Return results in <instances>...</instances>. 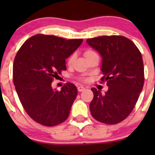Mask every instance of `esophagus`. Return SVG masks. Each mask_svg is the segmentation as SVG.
Here are the masks:
<instances>
[{
  "mask_svg": "<svg viewBox=\"0 0 155 155\" xmlns=\"http://www.w3.org/2000/svg\"><path fill=\"white\" fill-rule=\"evenodd\" d=\"M85 87H84L83 86H79V87H78V91H79V92L83 91L85 90Z\"/></svg>",
  "mask_w": 155,
  "mask_h": 155,
  "instance_id": "obj_1",
  "label": "esophagus"
}]
</instances>
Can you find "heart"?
<instances>
[{"mask_svg":"<svg viewBox=\"0 0 155 155\" xmlns=\"http://www.w3.org/2000/svg\"><path fill=\"white\" fill-rule=\"evenodd\" d=\"M94 54H96V53H95L94 51H92V50H91V49L85 50V52H84V55H85V58H86V59L89 58L91 56L94 55ZM75 58H76V56H75V54H72V55H70V58H69L68 60V65L73 64V63L74 62V61H75Z\"/></svg>","mask_w":155,"mask_h":155,"instance_id":"obj_1","label":"heart"}]
</instances>
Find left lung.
Wrapping results in <instances>:
<instances>
[{
	"label": "left lung",
	"instance_id": "left-lung-1",
	"mask_svg": "<svg viewBox=\"0 0 155 155\" xmlns=\"http://www.w3.org/2000/svg\"><path fill=\"white\" fill-rule=\"evenodd\" d=\"M86 42L102 58L101 81L107 82L109 87L104 94L92 87L91 113L104 124H118L132 112L143 87L142 54L137 46L123 36H102Z\"/></svg>",
	"mask_w": 155,
	"mask_h": 155
}]
</instances>
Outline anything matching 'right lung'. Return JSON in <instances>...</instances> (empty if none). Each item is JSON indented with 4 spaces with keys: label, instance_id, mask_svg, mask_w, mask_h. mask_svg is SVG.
Returning a JSON list of instances; mask_svg holds the SVG:
<instances>
[{
    "label": "right lung",
    "instance_id": "right-lung-1",
    "mask_svg": "<svg viewBox=\"0 0 155 155\" xmlns=\"http://www.w3.org/2000/svg\"><path fill=\"white\" fill-rule=\"evenodd\" d=\"M82 41L37 34L26 40L17 52L12 70L14 85L21 105L36 122L52 127L68 118L77 88L67 83L58 91L52 88L51 82L67 70L65 60Z\"/></svg>",
    "mask_w": 155,
    "mask_h": 155
}]
</instances>
